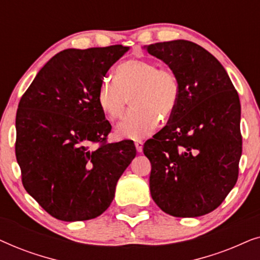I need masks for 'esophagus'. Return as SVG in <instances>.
Returning a JSON list of instances; mask_svg holds the SVG:
<instances>
[{"instance_id": "obj_1", "label": "esophagus", "mask_w": 260, "mask_h": 260, "mask_svg": "<svg viewBox=\"0 0 260 260\" xmlns=\"http://www.w3.org/2000/svg\"><path fill=\"white\" fill-rule=\"evenodd\" d=\"M135 147H136V150L138 152H142V150H143V142L141 140H136L135 141Z\"/></svg>"}]
</instances>
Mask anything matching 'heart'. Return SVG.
<instances>
[{"label":"heart","mask_w":260,"mask_h":260,"mask_svg":"<svg viewBox=\"0 0 260 260\" xmlns=\"http://www.w3.org/2000/svg\"><path fill=\"white\" fill-rule=\"evenodd\" d=\"M115 80L104 81L97 94L102 112L111 122L123 118L131 101L133 110L118 126L120 136L141 138L168 118L179 102V83L172 71L147 59H131L116 69Z\"/></svg>","instance_id":"heart-1"}]
</instances>
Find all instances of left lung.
Returning <instances> with one entry per match:
<instances>
[{"label": "left lung", "mask_w": 260, "mask_h": 260, "mask_svg": "<svg viewBox=\"0 0 260 260\" xmlns=\"http://www.w3.org/2000/svg\"><path fill=\"white\" fill-rule=\"evenodd\" d=\"M145 49L165 61L179 83L175 111L143 147L151 163V197L176 218L208 214L239 175V95L221 63L194 42H156Z\"/></svg>", "instance_id": "1"}]
</instances>
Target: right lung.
Wrapping results in <instances>:
<instances>
[{"label": "right lung", "instance_id": "1", "mask_svg": "<svg viewBox=\"0 0 260 260\" xmlns=\"http://www.w3.org/2000/svg\"><path fill=\"white\" fill-rule=\"evenodd\" d=\"M127 49H65L42 67L20 99L15 155L21 180L53 218L84 221L104 213L136 156L133 141L108 143L111 124L97 102L106 72Z\"/></svg>", "mask_w": 260, "mask_h": 260}]
</instances>
